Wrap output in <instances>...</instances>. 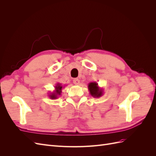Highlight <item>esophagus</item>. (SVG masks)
<instances>
[{
    "mask_svg": "<svg viewBox=\"0 0 156 156\" xmlns=\"http://www.w3.org/2000/svg\"><path fill=\"white\" fill-rule=\"evenodd\" d=\"M73 83L76 85H78L80 83V80H79V79H73Z\"/></svg>",
    "mask_w": 156,
    "mask_h": 156,
    "instance_id": "34e87169",
    "label": "esophagus"
}]
</instances>
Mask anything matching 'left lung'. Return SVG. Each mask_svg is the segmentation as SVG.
Wrapping results in <instances>:
<instances>
[{
    "label": "left lung",
    "mask_w": 156,
    "mask_h": 156,
    "mask_svg": "<svg viewBox=\"0 0 156 156\" xmlns=\"http://www.w3.org/2000/svg\"><path fill=\"white\" fill-rule=\"evenodd\" d=\"M90 94L94 98H100L103 95V90L98 86L96 82L90 83L88 86Z\"/></svg>",
    "instance_id": "1"
}]
</instances>
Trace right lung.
<instances>
[{"mask_svg":"<svg viewBox=\"0 0 156 156\" xmlns=\"http://www.w3.org/2000/svg\"><path fill=\"white\" fill-rule=\"evenodd\" d=\"M64 88L63 85H62L60 83H57L55 87V90L49 94V97L51 100H55V99H57L58 96L61 95V93H62V90Z\"/></svg>","mask_w":156,"mask_h":156,"instance_id":"obj_1","label":"right lung"}]
</instances>
